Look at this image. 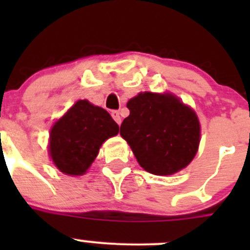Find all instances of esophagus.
Instances as JSON below:
<instances>
[{
    "mask_svg": "<svg viewBox=\"0 0 250 250\" xmlns=\"http://www.w3.org/2000/svg\"><path fill=\"white\" fill-rule=\"evenodd\" d=\"M111 116H112L113 120L116 121V123H117L118 125H121V116H120V112H118L117 110H113L111 111Z\"/></svg>",
    "mask_w": 250,
    "mask_h": 250,
    "instance_id": "34e87169",
    "label": "esophagus"
}]
</instances>
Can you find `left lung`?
Instances as JSON below:
<instances>
[{"label": "left lung", "mask_w": 250, "mask_h": 250, "mask_svg": "<svg viewBox=\"0 0 250 250\" xmlns=\"http://www.w3.org/2000/svg\"><path fill=\"white\" fill-rule=\"evenodd\" d=\"M130 113L120 134L146 172L170 175L185 168L200 144L195 111L172 94L140 93L127 103Z\"/></svg>", "instance_id": "left-lung-1"}]
</instances>
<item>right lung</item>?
Returning a JSON list of instances; mask_svg holds the SVG:
<instances>
[{
    "mask_svg": "<svg viewBox=\"0 0 250 250\" xmlns=\"http://www.w3.org/2000/svg\"><path fill=\"white\" fill-rule=\"evenodd\" d=\"M118 130L106 110L78 100L50 130V157L60 172L81 175L95 160L102 144Z\"/></svg>",
    "mask_w": 250,
    "mask_h": 250,
    "instance_id": "right-lung-1",
    "label": "right lung"
}]
</instances>
